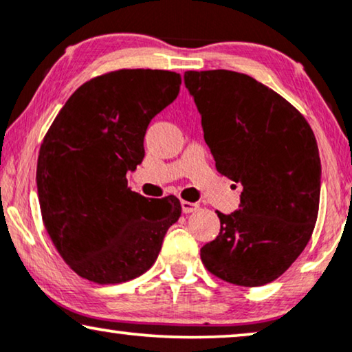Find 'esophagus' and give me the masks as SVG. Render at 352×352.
Here are the masks:
<instances>
[{
	"label": "esophagus",
	"instance_id": "34e87169",
	"mask_svg": "<svg viewBox=\"0 0 352 352\" xmlns=\"http://www.w3.org/2000/svg\"><path fill=\"white\" fill-rule=\"evenodd\" d=\"M181 208H182V213H194L200 208L199 204H192V201H187V200H181Z\"/></svg>",
	"mask_w": 352,
	"mask_h": 352
}]
</instances>
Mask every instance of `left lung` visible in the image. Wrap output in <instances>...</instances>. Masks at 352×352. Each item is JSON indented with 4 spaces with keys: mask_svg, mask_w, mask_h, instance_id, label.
<instances>
[{
    "mask_svg": "<svg viewBox=\"0 0 352 352\" xmlns=\"http://www.w3.org/2000/svg\"><path fill=\"white\" fill-rule=\"evenodd\" d=\"M184 83L216 170L243 187L237 211H218L221 230L201 247V263L234 285L276 280L305 250L319 213L314 133L288 100L245 74L189 70Z\"/></svg>",
    "mask_w": 352,
    "mask_h": 352,
    "instance_id": "obj_1",
    "label": "left lung"
}]
</instances>
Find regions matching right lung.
Listing matches in <instances>:
<instances>
[{
  "label": "right lung",
  "instance_id": "add662e5",
  "mask_svg": "<svg viewBox=\"0 0 352 352\" xmlns=\"http://www.w3.org/2000/svg\"><path fill=\"white\" fill-rule=\"evenodd\" d=\"M181 75L122 69L91 78L47 129L36 165L45 228L62 259L86 280L109 285L152 267L181 216L175 195L146 199L126 173L144 158L151 120L179 94Z\"/></svg>",
  "mask_w": 352,
  "mask_h": 352
}]
</instances>
